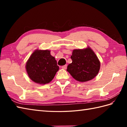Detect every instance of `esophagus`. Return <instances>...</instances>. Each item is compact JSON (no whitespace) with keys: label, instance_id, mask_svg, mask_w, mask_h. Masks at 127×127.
<instances>
[{"label":"esophagus","instance_id":"obj_1","mask_svg":"<svg viewBox=\"0 0 127 127\" xmlns=\"http://www.w3.org/2000/svg\"><path fill=\"white\" fill-rule=\"evenodd\" d=\"M62 68L63 69H66L67 68V65H63L62 66Z\"/></svg>","mask_w":127,"mask_h":127}]
</instances>
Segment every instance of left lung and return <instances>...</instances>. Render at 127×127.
<instances>
[{
  "mask_svg": "<svg viewBox=\"0 0 127 127\" xmlns=\"http://www.w3.org/2000/svg\"><path fill=\"white\" fill-rule=\"evenodd\" d=\"M71 58L72 63L68 65L66 70L78 81H88L98 74L100 62L90 47L74 50Z\"/></svg>",
  "mask_w": 127,
  "mask_h": 127,
  "instance_id": "left-lung-1",
  "label": "left lung"
}]
</instances>
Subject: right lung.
<instances>
[{
    "label": "right lung",
    "instance_id": "1",
    "mask_svg": "<svg viewBox=\"0 0 127 127\" xmlns=\"http://www.w3.org/2000/svg\"><path fill=\"white\" fill-rule=\"evenodd\" d=\"M26 68L29 78L36 83L50 82L58 71L59 66L50 50H36L26 63Z\"/></svg>",
    "mask_w": 127,
    "mask_h": 127
}]
</instances>
